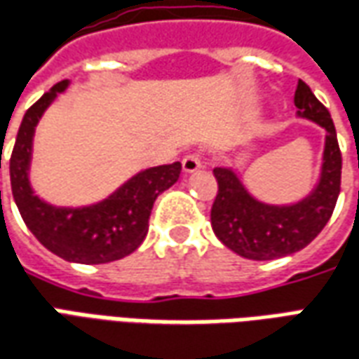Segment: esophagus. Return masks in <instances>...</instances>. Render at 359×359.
Here are the masks:
<instances>
[{
    "label": "esophagus",
    "mask_w": 359,
    "mask_h": 359,
    "mask_svg": "<svg viewBox=\"0 0 359 359\" xmlns=\"http://www.w3.org/2000/svg\"><path fill=\"white\" fill-rule=\"evenodd\" d=\"M202 167V154L200 151H190L184 155L182 159V171L184 172H194Z\"/></svg>",
    "instance_id": "1"
}]
</instances>
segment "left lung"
<instances>
[{
	"label": "left lung",
	"mask_w": 359,
	"mask_h": 359,
	"mask_svg": "<svg viewBox=\"0 0 359 359\" xmlns=\"http://www.w3.org/2000/svg\"><path fill=\"white\" fill-rule=\"evenodd\" d=\"M293 102L299 116L327 130L323 177L307 200L287 208L260 204L229 169H214L217 194L210 214L214 233L227 249L250 260H274L305 249L327 225L340 194L342 154L330 112L302 79Z\"/></svg>",
	"instance_id": "left-lung-1"
}]
</instances>
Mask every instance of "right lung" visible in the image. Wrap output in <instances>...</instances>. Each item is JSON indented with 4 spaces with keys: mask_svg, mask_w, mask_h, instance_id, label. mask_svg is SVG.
<instances>
[{
    "mask_svg": "<svg viewBox=\"0 0 359 359\" xmlns=\"http://www.w3.org/2000/svg\"><path fill=\"white\" fill-rule=\"evenodd\" d=\"M66 85L67 81L56 83L25 112L9 157L11 190L22 222L50 252L69 262L104 264L128 257L142 245L149 229L155 198L179 180L182 167L177 161L147 169L126 182L109 200L89 208L67 210L44 204L32 194L27 179L32 134L44 109L56 93L66 89Z\"/></svg>",
    "mask_w": 359,
    "mask_h": 359,
    "instance_id": "obj_1",
    "label": "right lung"
}]
</instances>
